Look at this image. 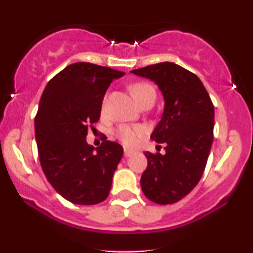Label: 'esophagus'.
<instances>
[{
    "mask_svg": "<svg viewBox=\"0 0 253 253\" xmlns=\"http://www.w3.org/2000/svg\"><path fill=\"white\" fill-rule=\"evenodd\" d=\"M134 155V151L129 150V149H125V157H130Z\"/></svg>",
    "mask_w": 253,
    "mask_h": 253,
    "instance_id": "obj_1",
    "label": "esophagus"
}]
</instances>
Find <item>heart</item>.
<instances>
[{"label":"heart","instance_id":"heart-1","mask_svg":"<svg viewBox=\"0 0 253 253\" xmlns=\"http://www.w3.org/2000/svg\"><path fill=\"white\" fill-rule=\"evenodd\" d=\"M130 92H132L133 97L138 101V103H140L145 97L149 96V95L155 94V89L150 84L144 83V82H136L133 83L129 86ZM146 133V128L141 125H135V126H129V125H121L119 126L117 130H115V134L119 139L125 145L127 146H134L138 143L139 139Z\"/></svg>","mask_w":253,"mask_h":253}]
</instances>
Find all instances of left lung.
Segmentation results:
<instances>
[{
    "instance_id": "8db88e82",
    "label": "left lung",
    "mask_w": 253,
    "mask_h": 253,
    "mask_svg": "<svg viewBox=\"0 0 253 253\" xmlns=\"http://www.w3.org/2000/svg\"><path fill=\"white\" fill-rule=\"evenodd\" d=\"M130 72L155 82L164 98L163 114L151 139L165 144V155L145 152L141 189L158 205L175 203L196 187L205 171L213 143V103L200 78L175 63Z\"/></svg>"
}]
</instances>
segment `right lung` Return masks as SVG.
<instances>
[{"instance_id":"obj_1","label":"right lung","mask_w":253,"mask_h":253,"mask_svg":"<svg viewBox=\"0 0 253 253\" xmlns=\"http://www.w3.org/2000/svg\"><path fill=\"white\" fill-rule=\"evenodd\" d=\"M125 72L75 63L45 86L34 125L42 169L59 195L76 205L104 201L124 155L120 144L104 140L95 149L86 143L97 123L107 89Z\"/></svg>"}]
</instances>
